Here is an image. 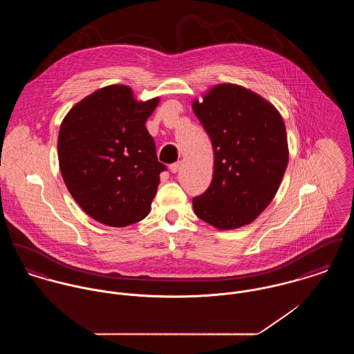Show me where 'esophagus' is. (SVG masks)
<instances>
[{
  "mask_svg": "<svg viewBox=\"0 0 354 354\" xmlns=\"http://www.w3.org/2000/svg\"><path fill=\"white\" fill-rule=\"evenodd\" d=\"M180 167H181V162H176V163H171V165L169 166V169H170L171 173H177V171L180 170Z\"/></svg>",
  "mask_w": 354,
  "mask_h": 354,
  "instance_id": "1",
  "label": "esophagus"
}]
</instances>
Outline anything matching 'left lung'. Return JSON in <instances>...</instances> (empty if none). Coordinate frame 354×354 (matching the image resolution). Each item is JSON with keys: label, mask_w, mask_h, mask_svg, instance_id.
<instances>
[{"label": "left lung", "mask_w": 354, "mask_h": 354, "mask_svg": "<svg viewBox=\"0 0 354 354\" xmlns=\"http://www.w3.org/2000/svg\"><path fill=\"white\" fill-rule=\"evenodd\" d=\"M192 107L214 149V177L194 199L195 214L219 230L250 225L274 199L285 174V122L272 103L230 83L214 86Z\"/></svg>", "instance_id": "left-lung-1"}]
</instances>
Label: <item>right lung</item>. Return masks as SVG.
<instances>
[{"mask_svg": "<svg viewBox=\"0 0 354 354\" xmlns=\"http://www.w3.org/2000/svg\"><path fill=\"white\" fill-rule=\"evenodd\" d=\"M159 98L136 101L111 84L76 103L62 120L58 162L72 198L95 221L124 227L145 219L166 166L146 121Z\"/></svg>", "mask_w": 354, "mask_h": 354, "instance_id": "add662e5", "label": "right lung"}]
</instances>
